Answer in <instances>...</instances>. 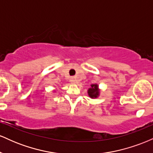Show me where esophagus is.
Returning a JSON list of instances; mask_svg holds the SVG:
<instances>
[{
  "instance_id": "1",
  "label": "esophagus",
  "mask_w": 153,
  "mask_h": 153,
  "mask_svg": "<svg viewBox=\"0 0 153 153\" xmlns=\"http://www.w3.org/2000/svg\"><path fill=\"white\" fill-rule=\"evenodd\" d=\"M71 82H72V83H75V82H76V80H75V78H71Z\"/></svg>"
}]
</instances>
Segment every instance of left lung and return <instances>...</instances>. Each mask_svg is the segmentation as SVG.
Instances as JSON below:
<instances>
[{
	"instance_id": "left-lung-1",
	"label": "left lung",
	"mask_w": 153,
	"mask_h": 153,
	"mask_svg": "<svg viewBox=\"0 0 153 153\" xmlns=\"http://www.w3.org/2000/svg\"><path fill=\"white\" fill-rule=\"evenodd\" d=\"M100 88L97 83L91 84V87L88 89V95L91 99H97L100 95Z\"/></svg>"
}]
</instances>
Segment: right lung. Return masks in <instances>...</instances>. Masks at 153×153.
Instances as JSON below:
<instances>
[{
	"label": "right lung",
	"instance_id": "1",
	"mask_svg": "<svg viewBox=\"0 0 153 153\" xmlns=\"http://www.w3.org/2000/svg\"><path fill=\"white\" fill-rule=\"evenodd\" d=\"M54 91V92H55V91H54H54Z\"/></svg>",
	"mask_w": 153,
	"mask_h": 153
}]
</instances>
